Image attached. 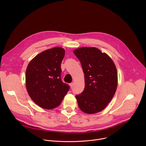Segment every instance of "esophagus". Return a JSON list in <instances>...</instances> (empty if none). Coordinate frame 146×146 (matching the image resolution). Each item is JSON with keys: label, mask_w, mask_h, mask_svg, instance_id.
<instances>
[{"label": "esophagus", "mask_w": 146, "mask_h": 146, "mask_svg": "<svg viewBox=\"0 0 146 146\" xmlns=\"http://www.w3.org/2000/svg\"><path fill=\"white\" fill-rule=\"evenodd\" d=\"M69 86L70 88H72L73 87V83L72 82V83H70V84H69Z\"/></svg>", "instance_id": "1"}]
</instances>
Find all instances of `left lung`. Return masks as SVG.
<instances>
[{
	"mask_svg": "<svg viewBox=\"0 0 146 146\" xmlns=\"http://www.w3.org/2000/svg\"><path fill=\"white\" fill-rule=\"evenodd\" d=\"M84 73L85 88L76 96L78 106L92 114L105 109L113 98L118 85L117 70L111 58L96 47H80L73 51Z\"/></svg>",
	"mask_w": 146,
	"mask_h": 146,
	"instance_id": "obj_1",
	"label": "left lung"
}]
</instances>
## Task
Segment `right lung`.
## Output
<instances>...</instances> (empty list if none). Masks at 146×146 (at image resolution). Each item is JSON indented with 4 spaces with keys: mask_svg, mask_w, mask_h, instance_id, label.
<instances>
[{
    "mask_svg": "<svg viewBox=\"0 0 146 146\" xmlns=\"http://www.w3.org/2000/svg\"><path fill=\"white\" fill-rule=\"evenodd\" d=\"M65 54L62 47L46 50L35 56L27 66V92L41 108L51 110L58 107L69 90V86L60 78V65Z\"/></svg>",
    "mask_w": 146,
    "mask_h": 146,
    "instance_id": "obj_1",
    "label": "right lung"
}]
</instances>
